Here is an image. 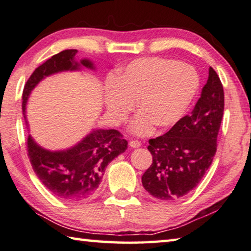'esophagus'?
Listing matches in <instances>:
<instances>
[{
    "label": "esophagus",
    "mask_w": 251,
    "mask_h": 251,
    "mask_svg": "<svg viewBox=\"0 0 251 251\" xmlns=\"http://www.w3.org/2000/svg\"><path fill=\"white\" fill-rule=\"evenodd\" d=\"M140 143L138 140H131L130 143H129V146L131 148H138V147H140Z\"/></svg>",
    "instance_id": "obj_1"
}]
</instances>
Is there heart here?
Masks as SVG:
<instances>
[{
    "label": "heart",
    "instance_id": "b5f03b06",
    "mask_svg": "<svg viewBox=\"0 0 251 251\" xmlns=\"http://www.w3.org/2000/svg\"><path fill=\"white\" fill-rule=\"evenodd\" d=\"M200 78L188 63L165 58H140L118 71L106 86L104 102L115 123H123L136 106L140 112L131 123L136 135H146L156 124L172 126L188 110L197 94Z\"/></svg>",
    "mask_w": 251,
    "mask_h": 251
}]
</instances>
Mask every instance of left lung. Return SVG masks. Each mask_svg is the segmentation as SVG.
<instances>
[{
	"instance_id": "1",
	"label": "left lung",
	"mask_w": 251,
	"mask_h": 251,
	"mask_svg": "<svg viewBox=\"0 0 251 251\" xmlns=\"http://www.w3.org/2000/svg\"><path fill=\"white\" fill-rule=\"evenodd\" d=\"M224 114V90L212 67L201 98L190 115L165 135L149 139L152 163L141 176L146 191L163 201L184 197L201 182L212 165Z\"/></svg>"
}]
</instances>
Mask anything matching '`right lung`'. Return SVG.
<instances>
[{
	"label": "right lung",
	"instance_id": "obj_1",
	"mask_svg": "<svg viewBox=\"0 0 251 251\" xmlns=\"http://www.w3.org/2000/svg\"><path fill=\"white\" fill-rule=\"evenodd\" d=\"M76 49L63 50L36 68L23 91L22 110L25 121L26 104L31 91L46 76L63 71H78L81 67L95 69L89 59L76 61ZM126 149L127 140L116 129H93L78 144L56 151L43 148L30 135L27 138L28 158L36 176L54 197L67 201L92 197L108 163Z\"/></svg>",
	"mask_w": 251,
	"mask_h": 251
}]
</instances>
